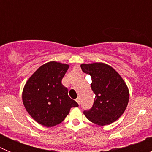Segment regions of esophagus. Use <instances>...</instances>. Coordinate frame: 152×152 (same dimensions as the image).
I'll return each mask as SVG.
<instances>
[{
    "instance_id": "1",
    "label": "esophagus",
    "mask_w": 152,
    "mask_h": 152,
    "mask_svg": "<svg viewBox=\"0 0 152 152\" xmlns=\"http://www.w3.org/2000/svg\"><path fill=\"white\" fill-rule=\"evenodd\" d=\"M76 101H77V103H78L79 105H80V98L77 97V99H76Z\"/></svg>"
}]
</instances>
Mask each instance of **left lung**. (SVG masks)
I'll return each instance as SVG.
<instances>
[{
  "mask_svg": "<svg viewBox=\"0 0 152 152\" xmlns=\"http://www.w3.org/2000/svg\"><path fill=\"white\" fill-rule=\"evenodd\" d=\"M80 68L91 75V89L95 94L93 107L84 111L86 117L102 126L116 121L126 110L129 100V91L124 80L105 63L81 64Z\"/></svg>",
  "mask_w": 152,
  "mask_h": 152,
  "instance_id": "left-lung-1",
  "label": "left lung"
}]
</instances>
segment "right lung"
<instances>
[{"instance_id":"add662e5","label":"right lung","mask_w":152,"mask_h":152,"mask_svg":"<svg viewBox=\"0 0 152 152\" xmlns=\"http://www.w3.org/2000/svg\"><path fill=\"white\" fill-rule=\"evenodd\" d=\"M68 64L49 61L40 66L28 79L23 90V105L31 117L39 124L52 127L59 124L72 107H78L68 96L61 80Z\"/></svg>"}]
</instances>
